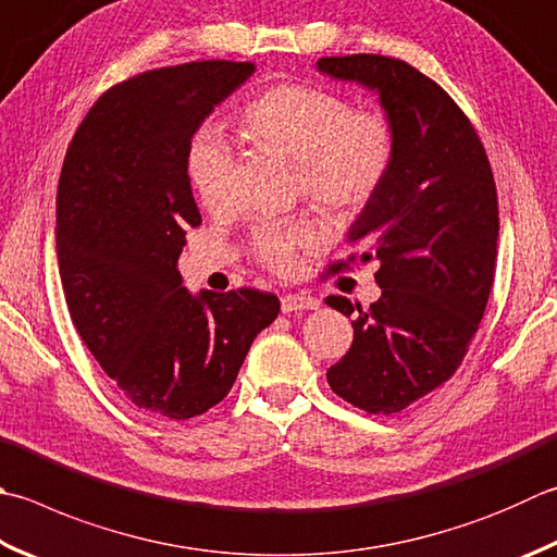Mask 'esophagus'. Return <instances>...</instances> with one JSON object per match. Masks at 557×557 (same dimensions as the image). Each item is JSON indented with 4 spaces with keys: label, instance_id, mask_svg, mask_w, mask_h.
<instances>
[{
    "label": "esophagus",
    "instance_id": "esophagus-1",
    "mask_svg": "<svg viewBox=\"0 0 557 557\" xmlns=\"http://www.w3.org/2000/svg\"><path fill=\"white\" fill-rule=\"evenodd\" d=\"M320 302L312 296H302V293H286L281 296V310L283 312H300V310H314Z\"/></svg>",
    "mask_w": 557,
    "mask_h": 557
}]
</instances>
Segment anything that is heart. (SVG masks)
<instances>
[{
  "label": "heart",
  "mask_w": 557,
  "mask_h": 557,
  "mask_svg": "<svg viewBox=\"0 0 557 557\" xmlns=\"http://www.w3.org/2000/svg\"><path fill=\"white\" fill-rule=\"evenodd\" d=\"M237 121L251 145L296 164L302 196L332 218L363 213L391 176L397 152L391 115L354 109L332 89L271 84L239 109ZM186 172L203 206L220 208L227 201L233 152L215 131H201L188 145ZM320 243V230L310 223H269L251 237V255L276 274H290L300 251L318 249Z\"/></svg>",
  "instance_id": "1"
}]
</instances>
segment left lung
Here are the masks:
<instances>
[{
	"label": "left lung",
	"mask_w": 557,
	"mask_h": 557,
	"mask_svg": "<svg viewBox=\"0 0 557 557\" xmlns=\"http://www.w3.org/2000/svg\"><path fill=\"white\" fill-rule=\"evenodd\" d=\"M318 67L375 89L397 131L391 176L349 233L361 255L327 267L381 261L369 308L327 298L354 314L351 349L327 381L363 412L395 414L458 371L480 327L497 267L495 176L463 109L409 62L359 52Z\"/></svg>",
	"instance_id": "1"
}]
</instances>
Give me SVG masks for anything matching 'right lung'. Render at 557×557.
I'll return each instance as SVG.
<instances>
[{"mask_svg":"<svg viewBox=\"0 0 557 557\" xmlns=\"http://www.w3.org/2000/svg\"><path fill=\"white\" fill-rule=\"evenodd\" d=\"M255 65L201 60L113 84L84 115L58 184V267L79 337L128 400L170 419L230 393L274 293L203 290L176 271L201 213L186 172L198 125Z\"/></svg>","mask_w":557,"mask_h":557,"instance_id":"1","label":"right lung"}]
</instances>
